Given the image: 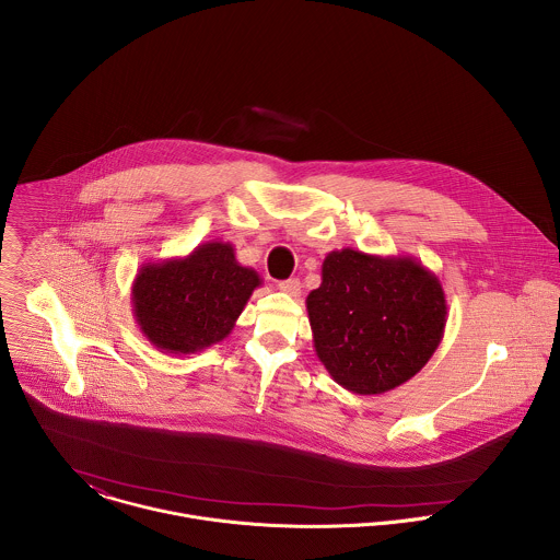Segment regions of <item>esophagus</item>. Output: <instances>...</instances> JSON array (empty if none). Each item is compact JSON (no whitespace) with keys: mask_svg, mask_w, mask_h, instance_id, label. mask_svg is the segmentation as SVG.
Returning <instances> with one entry per match:
<instances>
[{"mask_svg":"<svg viewBox=\"0 0 560 560\" xmlns=\"http://www.w3.org/2000/svg\"><path fill=\"white\" fill-rule=\"evenodd\" d=\"M278 289H280L282 293H289V295L298 298V295H300V291H302V284H300V280H298V278H289V280H282V282L278 284Z\"/></svg>","mask_w":560,"mask_h":560,"instance_id":"obj_1","label":"esophagus"}]
</instances>
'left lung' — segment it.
Instances as JSON below:
<instances>
[{
  "label": "left lung",
  "mask_w": 560,
  "mask_h": 560,
  "mask_svg": "<svg viewBox=\"0 0 560 560\" xmlns=\"http://www.w3.org/2000/svg\"><path fill=\"white\" fill-rule=\"evenodd\" d=\"M313 342L331 380L355 395H382L411 380L446 327V295L413 256L334 249L306 298Z\"/></svg>",
  "instance_id": "1"
}]
</instances>
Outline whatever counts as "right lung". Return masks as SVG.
<instances>
[{"label":"right lung","instance_id":"obj_1","mask_svg":"<svg viewBox=\"0 0 560 560\" xmlns=\"http://www.w3.org/2000/svg\"><path fill=\"white\" fill-rule=\"evenodd\" d=\"M262 284L229 241H207L183 258L144 262L131 287L133 317L163 353L189 355L224 340Z\"/></svg>","mask_w":560,"mask_h":560}]
</instances>
